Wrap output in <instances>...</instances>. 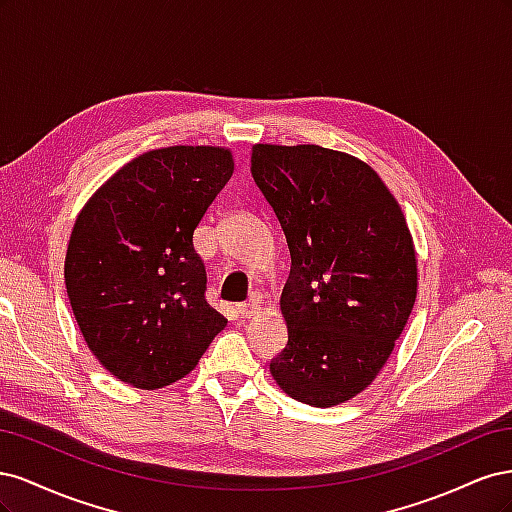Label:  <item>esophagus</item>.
Here are the masks:
<instances>
[{"label":"esophagus","mask_w":512,"mask_h":512,"mask_svg":"<svg viewBox=\"0 0 512 512\" xmlns=\"http://www.w3.org/2000/svg\"><path fill=\"white\" fill-rule=\"evenodd\" d=\"M260 312V305L258 303H243V305H237V314L241 318H254L258 316Z\"/></svg>","instance_id":"obj_1"}]
</instances>
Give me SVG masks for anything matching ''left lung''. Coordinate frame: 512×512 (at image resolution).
I'll return each instance as SVG.
<instances>
[{"instance_id":"left-lung-1","label":"left lung","mask_w":512,"mask_h":512,"mask_svg":"<svg viewBox=\"0 0 512 512\" xmlns=\"http://www.w3.org/2000/svg\"><path fill=\"white\" fill-rule=\"evenodd\" d=\"M252 177L292 258L280 299L288 346L269 371L292 399L339 406L376 380L412 314L406 215L367 162L320 145L258 143Z\"/></svg>"}]
</instances>
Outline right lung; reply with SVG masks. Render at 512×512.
Wrapping results in <instances>:
<instances>
[{
	"instance_id": "right-lung-1",
	"label": "right lung",
	"mask_w": 512,
	"mask_h": 512,
	"mask_svg": "<svg viewBox=\"0 0 512 512\" xmlns=\"http://www.w3.org/2000/svg\"><path fill=\"white\" fill-rule=\"evenodd\" d=\"M232 170L228 147L151 149L76 215L64 262L72 312L98 363L134 389L188 376L226 327L205 301L194 230Z\"/></svg>"
}]
</instances>
